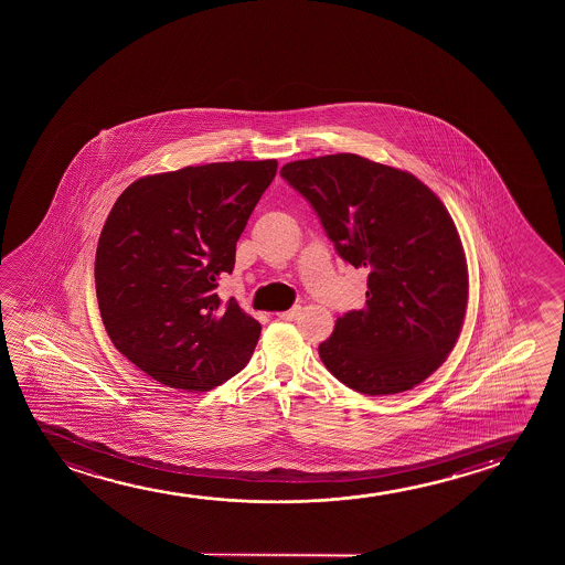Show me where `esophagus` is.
I'll list each match as a JSON object with an SVG mask.
<instances>
[{"mask_svg": "<svg viewBox=\"0 0 565 565\" xmlns=\"http://www.w3.org/2000/svg\"><path fill=\"white\" fill-rule=\"evenodd\" d=\"M278 317L281 320H297L301 317V307H294V309L286 310V312H279Z\"/></svg>", "mask_w": 565, "mask_h": 565, "instance_id": "obj_1", "label": "esophagus"}]
</instances>
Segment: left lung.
<instances>
[{
	"label": "left lung",
	"mask_w": 565,
	"mask_h": 565,
	"mask_svg": "<svg viewBox=\"0 0 565 565\" xmlns=\"http://www.w3.org/2000/svg\"><path fill=\"white\" fill-rule=\"evenodd\" d=\"M310 202L338 255L366 268V305L338 318L318 355L364 395L407 392L428 379L463 328L469 276L456 224L407 171L332 154L281 168Z\"/></svg>",
	"instance_id": "1"
}]
</instances>
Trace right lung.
<instances>
[{
    "instance_id": "add662e5",
    "label": "right lung",
    "mask_w": 565,
    "mask_h": 565,
    "mask_svg": "<svg viewBox=\"0 0 565 565\" xmlns=\"http://www.w3.org/2000/svg\"><path fill=\"white\" fill-rule=\"evenodd\" d=\"M278 162L186 166L119 194L96 248L102 322L117 351L163 386L209 392L248 363L260 324L217 279Z\"/></svg>"
}]
</instances>
